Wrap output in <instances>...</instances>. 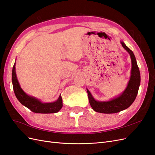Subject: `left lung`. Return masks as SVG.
<instances>
[{"label":"left lung","instance_id":"obj_1","mask_svg":"<svg viewBox=\"0 0 155 155\" xmlns=\"http://www.w3.org/2000/svg\"><path fill=\"white\" fill-rule=\"evenodd\" d=\"M123 47L129 53L131 59L132 68L130 80L125 90L119 96L107 101H97L87 89L88 99L91 108L94 111L103 114L117 113L129 108L133 103L138 94L140 85V73L136 62L135 56L123 41H120Z\"/></svg>","mask_w":155,"mask_h":155}]
</instances>
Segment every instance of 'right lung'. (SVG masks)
Returning a JSON list of instances; mask_svg holds the SVG:
<instances>
[{
  "instance_id": "right-lung-1",
  "label": "right lung",
  "mask_w": 155,
  "mask_h": 155,
  "mask_svg": "<svg viewBox=\"0 0 155 155\" xmlns=\"http://www.w3.org/2000/svg\"><path fill=\"white\" fill-rule=\"evenodd\" d=\"M12 84L15 95L19 102L31 111L38 114H52L59 112L63 107L62 98L60 95L54 102L43 103L36 97L28 95L23 90L17 80L15 72V62L12 69Z\"/></svg>"
}]
</instances>
